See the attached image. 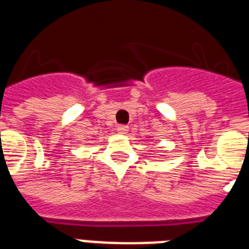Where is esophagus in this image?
I'll return each instance as SVG.
<instances>
[{
    "mask_svg": "<svg viewBox=\"0 0 249 249\" xmlns=\"http://www.w3.org/2000/svg\"><path fill=\"white\" fill-rule=\"evenodd\" d=\"M129 130L128 125H118V131L120 134H125Z\"/></svg>",
    "mask_w": 249,
    "mask_h": 249,
    "instance_id": "esophagus-1",
    "label": "esophagus"
}]
</instances>
